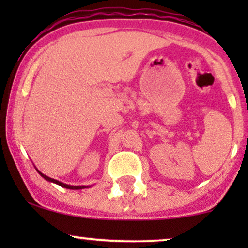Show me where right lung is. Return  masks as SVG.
Returning <instances> with one entry per match:
<instances>
[{
	"label": "right lung",
	"instance_id": "1",
	"mask_svg": "<svg viewBox=\"0 0 248 248\" xmlns=\"http://www.w3.org/2000/svg\"><path fill=\"white\" fill-rule=\"evenodd\" d=\"M40 174V176H43L44 178L46 179V181H48V182H52V183H55V184H57V185H60V186H62V187H64V188H69V189H82V188H86V187H89V186H72V185H67V184H64V183H62V182H59V181H56V179H54V178H50V177H48V176H46V175H44V174H42V172H40L39 170H37Z\"/></svg>",
	"mask_w": 248,
	"mask_h": 248
}]
</instances>
